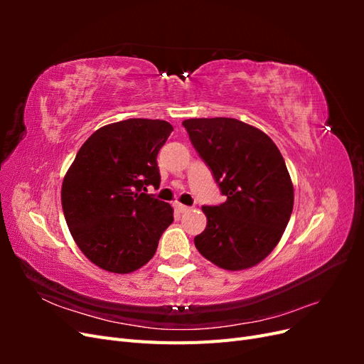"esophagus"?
<instances>
[{
  "label": "esophagus",
  "instance_id": "34e87169",
  "mask_svg": "<svg viewBox=\"0 0 364 364\" xmlns=\"http://www.w3.org/2000/svg\"><path fill=\"white\" fill-rule=\"evenodd\" d=\"M174 208H176V211H179L181 214H183V213H188L190 211V206H185V205H181V203H178V205H174Z\"/></svg>",
  "mask_w": 364,
  "mask_h": 364
}]
</instances>
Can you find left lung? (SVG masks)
Returning a JSON list of instances; mask_svg holds the SVG:
<instances>
[{"label":"left lung","mask_w":364,"mask_h":364,"mask_svg":"<svg viewBox=\"0 0 364 364\" xmlns=\"http://www.w3.org/2000/svg\"><path fill=\"white\" fill-rule=\"evenodd\" d=\"M191 144L226 202L203 206L206 228L194 238L202 255L225 270L257 266L277 247L293 211L294 190L277 144L235 118L183 121Z\"/></svg>","instance_id":"8db88e82"}]
</instances>
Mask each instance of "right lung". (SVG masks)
<instances>
[{
  "label": "right lung",
  "mask_w": 364,
  "mask_h": 364,
  "mask_svg": "<svg viewBox=\"0 0 364 364\" xmlns=\"http://www.w3.org/2000/svg\"><path fill=\"white\" fill-rule=\"evenodd\" d=\"M173 126L130 118L106 124L85 141L62 183V209L75 245L95 266L130 273L147 264L173 208L147 193L159 186L156 156Z\"/></svg>",
  "instance_id": "obj_1"
}]
</instances>
